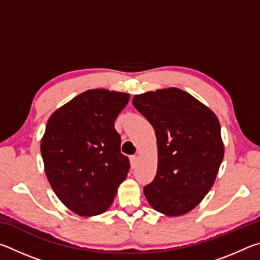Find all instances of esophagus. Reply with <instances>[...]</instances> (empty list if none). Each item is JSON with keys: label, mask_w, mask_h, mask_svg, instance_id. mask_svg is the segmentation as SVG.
Wrapping results in <instances>:
<instances>
[{"label": "esophagus", "mask_w": 260, "mask_h": 260, "mask_svg": "<svg viewBox=\"0 0 260 260\" xmlns=\"http://www.w3.org/2000/svg\"><path fill=\"white\" fill-rule=\"evenodd\" d=\"M129 160H131L132 169H134V167L136 166V164H138V157H136V156H131L129 157Z\"/></svg>", "instance_id": "esophagus-1"}]
</instances>
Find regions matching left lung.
Here are the masks:
<instances>
[{"mask_svg":"<svg viewBox=\"0 0 260 260\" xmlns=\"http://www.w3.org/2000/svg\"><path fill=\"white\" fill-rule=\"evenodd\" d=\"M133 105L152 125L157 138V174L143 188L146 199L170 217L189 212L213 186L223 159L217 116L173 87L135 95Z\"/></svg>","mask_w":260,"mask_h":260,"instance_id":"8db88e82","label":"left lung"}]
</instances>
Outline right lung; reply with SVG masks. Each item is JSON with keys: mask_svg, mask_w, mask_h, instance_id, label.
I'll use <instances>...</instances> for the list:
<instances>
[{"mask_svg": "<svg viewBox=\"0 0 260 260\" xmlns=\"http://www.w3.org/2000/svg\"><path fill=\"white\" fill-rule=\"evenodd\" d=\"M128 101L127 93L89 89L47 122L41 140L45 172L56 196L74 213L105 212L127 177L129 159L120 151L114 121Z\"/></svg>", "mask_w": 260, "mask_h": 260, "instance_id": "add662e5", "label": "right lung"}]
</instances>
